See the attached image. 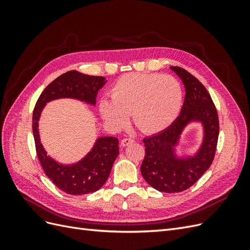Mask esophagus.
<instances>
[{
  "label": "esophagus",
  "mask_w": 250,
  "mask_h": 250,
  "mask_svg": "<svg viewBox=\"0 0 250 250\" xmlns=\"http://www.w3.org/2000/svg\"><path fill=\"white\" fill-rule=\"evenodd\" d=\"M134 141H133V139H131V138H125V139H123L122 141H121V145H122L123 147H125V146H128V145H130V144H132Z\"/></svg>",
  "instance_id": "esophagus-1"
}]
</instances>
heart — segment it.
Masks as SVG:
<instances>
[{"label":"heart","instance_id":"obj_1","mask_svg":"<svg viewBox=\"0 0 250 250\" xmlns=\"http://www.w3.org/2000/svg\"><path fill=\"white\" fill-rule=\"evenodd\" d=\"M110 99L100 102L103 119L115 128L125 126L132 115L143 133L152 134L169 128L184 104L179 81L170 75L128 73L111 86Z\"/></svg>","mask_w":250,"mask_h":250}]
</instances>
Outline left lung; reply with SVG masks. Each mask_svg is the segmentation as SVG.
<instances>
[{"mask_svg": "<svg viewBox=\"0 0 250 250\" xmlns=\"http://www.w3.org/2000/svg\"><path fill=\"white\" fill-rule=\"evenodd\" d=\"M186 87L180 115L169 128L145 138V158L141 173L155 190L164 193L183 192L192 187L209 168L215 157L219 135V119L215 104L202 83L179 66H170ZM191 122L204 126V141L198 153L178 159L173 152L180 134Z\"/></svg>", "mask_w": 250, "mask_h": 250, "instance_id": "1", "label": "left lung"}]
</instances>
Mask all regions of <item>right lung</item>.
<instances>
[{
  "label": "right lung",
  "instance_id": "1",
  "mask_svg": "<svg viewBox=\"0 0 250 250\" xmlns=\"http://www.w3.org/2000/svg\"><path fill=\"white\" fill-rule=\"evenodd\" d=\"M105 83L104 77L89 76L77 71L60 75L43 89L33 110L32 129L37 157L46 175L59 190L70 195L94 193L106 183L112 165L119 155V141L113 137L99 138L89 153L76 164H58L43 149L39 133V120L46 103L59 98H73L96 104V97Z\"/></svg>",
  "mask_w": 250,
  "mask_h": 250
}]
</instances>
